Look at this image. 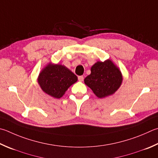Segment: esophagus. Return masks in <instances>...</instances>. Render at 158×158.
Instances as JSON below:
<instances>
[{
	"label": "esophagus",
	"mask_w": 158,
	"mask_h": 158,
	"mask_svg": "<svg viewBox=\"0 0 158 158\" xmlns=\"http://www.w3.org/2000/svg\"><path fill=\"white\" fill-rule=\"evenodd\" d=\"M84 77H83V76H79V77H78V79H79V81H84Z\"/></svg>",
	"instance_id": "esophagus-1"
}]
</instances>
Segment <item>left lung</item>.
<instances>
[{"mask_svg": "<svg viewBox=\"0 0 158 158\" xmlns=\"http://www.w3.org/2000/svg\"><path fill=\"white\" fill-rule=\"evenodd\" d=\"M90 70L91 73L85 77L84 83L99 98L112 95L121 86L122 74L111 60L96 62Z\"/></svg>", "mask_w": 158, "mask_h": 158, "instance_id": "obj_1", "label": "left lung"}]
</instances>
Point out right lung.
<instances>
[{
  "label": "right lung",
  "mask_w": 158,
  "mask_h": 158,
  "mask_svg": "<svg viewBox=\"0 0 158 158\" xmlns=\"http://www.w3.org/2000/svg\"><path fill=\"white\" fill-rule=\"evenodd\" d=\"M77 80V77L65 65L49 63L40 72L37 82L45 93L59 99Z\"/></svg>",
  "instance_id": "right-lung-1"
}]
</instances>
